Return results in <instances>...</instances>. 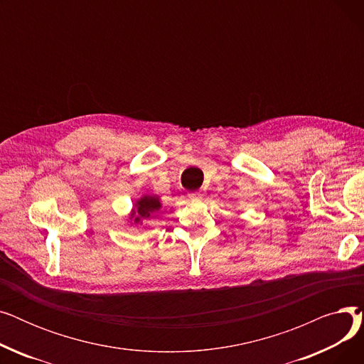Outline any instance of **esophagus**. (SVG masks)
Wrapping results in <instances>:
<instances>
[{"instance_id": "1", "label": "esophagus", "mask_w": 364, "mask_h": 364, "mask_svg": "<svg viewBox=\"0 0 364 364\" xmlns=\"http://www.w3.org/2000/svg\"><path fill=\"white\" fill-rule=\"evenodd\" d=\"M203 198V195L200 193V192H193V193H188V199L190 200H199V199H202Z\"/></svg>"}]
</instances>
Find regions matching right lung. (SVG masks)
<instances>
[{
	"mask_svg": "<svg viewBox=\"0 0 364 364\" xmlns=\"http://www.w3.org/2000/svg\"><path fill=\"white\" fill-rule=\"evenodd\" d=\"M162 203L158 196L155 195H144L134 203V209L129 215V220L134 221V224L141 223L143 218H149L161 211Z\"/></svg>",
	"mask_w": 364,
	"mask_h": 364,
	"instance_id": "1",
	"label": "right lung"
}]
</instances>
